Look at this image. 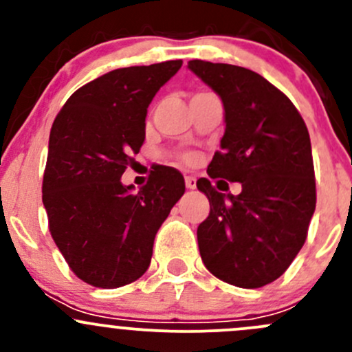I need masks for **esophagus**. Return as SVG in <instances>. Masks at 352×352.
<instances>
[{"instance_id":"obj_1","label":"esophagus","mask_w":352,"mask_h":352,"mask_svg":"<svg viewBox=\"0 0 352 352\" xmlns=\"http://www.w3.org/2000/svg\"><path fill=\"white\" fill-rule=\"evenodd\" d=\"M186 186H187V189H196L197 187L196 177H186Z\"/></svg>"}]
</instances>
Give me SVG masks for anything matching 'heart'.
Instances as JSON below:
<instances>
[{
  "instance_id": "obj_1",
  "label": "heart",
  "mask_w": 352,
  "mask_h": 352,
  "mask_svg": "<svg viewBox=\"0 0 352 352\" xmlns=\"http://www.w3.org/2000/svg\"><path fill=\"white\" fill-rule=\"evenodd\" d=\"M180 158H182V160H186V162H189V160H190V158H192V156H190V155H187V153H186V155H180Z\"/></svg>"
}]
</instances>
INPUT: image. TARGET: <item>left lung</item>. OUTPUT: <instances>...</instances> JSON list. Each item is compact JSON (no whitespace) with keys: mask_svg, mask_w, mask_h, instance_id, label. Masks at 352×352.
Segmentation results:
<instances>
[{"mask_svg":"<svg viewBox=\"0 0 352 352\" xmlns=\"http://www.w3.org/2000/svg\"><path fill=\"white\" fill-rule=\"evenodd\" d=\"M189 69L225 107L221 151L208 175L242 184L233 196L197 180L211 208L197 226L201 258L228 285L262 287L285 274L301 250L317 204L307 124L281 90L247 67L194 59Z\"/></svg>","mask_w":352,"mask_h":352,"instance_id":"1","label":"left lung"}]
</instances>
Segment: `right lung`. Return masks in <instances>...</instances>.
Instances as JSON below:
<instances>
[{"label":"right lung","instance_id":"right-lung-1","mask_svg":"<svg viewBox=\"0 0 352 352\" xmlns=\"http://www.w3.org/2000/svg\"><path fill=\"white\" fill-rule=\"evenodd\" d=\"M180 66L113 69L78 88L56 116L42 202L59 252L88 285L113 289L140 279L156 232L186 192L172 166H156L138 192L120 182L144 143L148 105Z\"/></svg>","mask_w":352,"mask_h":352}]
</instances>
